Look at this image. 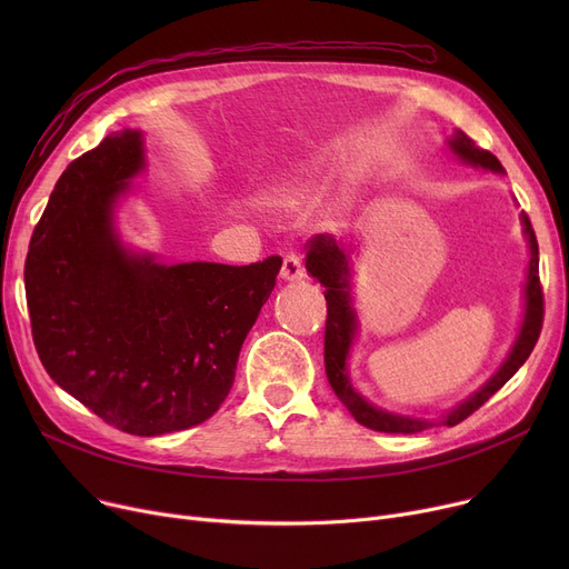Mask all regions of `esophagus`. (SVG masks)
I'll use <instances>...</instances> for the list:
<instances>
[{
	"mask_svg": "<svg viewBox=\"0 0 569 569\" xmlns=\"http://www.w3.org/2000/svg\"><path fill=\"white\" fill-rule=\"evenodd\" d=\"M302 277H305L302 260L297 258L295 253L286 256L283 258V267H281V279H286V281H300Z\"/></svg>",
	"mask_w": 569,
	"mask_h": 569,
	"instance_id": "34e87169",
	"label": "esophagus"
}]
</instances>
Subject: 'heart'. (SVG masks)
<instances>
[{"instance_id": "obj_1", "label": "heart", "mask_w": 569, "mask_h": 569, "mask_svg": "<svg viewBox=\"0 0 569 569\" xmlns=\"http://www.w3.org/2000/svg\"><path fill=\"white\" fill-rule=\"evenodd\" d=\"M316 196H318V187L316 184H302V187L290 189L281 200L286 204H300V202H307V200H311Z\"/></svg>"}]
</instances>
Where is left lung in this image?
Instances as JSON below:
<instances>
[{
    "label": "left lung",
    "mask_w": 569,
    "mask_h": 569,
    "mask_svg": "<svg viewBox=\"0 0 569 569\" xmlns=\"http://www.w3.org/2000/svg\"><path fill=\"white\" fill-rule=\"evenodd\" d=\"M450 147L455 154L472 166H482L496 172H502L500 161L482 149L472 138H468L463 131H457L450 140ZM523 232L528 239L530 249V262H528V281H526V316L519 339L507 357L500 371L482 387L480 392H475L470 399H466L461 406L450 410L440 417V425L455 427L470 417L477 408H482L500 387L510 380L519 367L528 360L537 339L542 332L545 322V292L540 283V249H537V237L530 226L528 214H521ZM307 269L313 279H318L327 290V322H325V371L327 380H330L335 395L339 401L348 408V412L357 422L367 429L382 431V433H417L436 427V420H420V417H406V415H392L385 412L369 401H365L360 395L352 390L346 371V357L355 339V311L350 309V295H348V256L343 247L337 244V239L330 234H316L307 242Z\"/></svg>",
    "instance_id": "left-lung-1"
}]
</instances>
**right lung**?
Masks as SVG:
<instances>
[{
	"mask_svg": "<svg viewBox=\"0 0 569 569\" xmlns=\"http://www.w3.org/2000/svg\"><path fill=\"white\" fill-rule=\"evenodd\" d=\"M142 166L138 131L110 133L69 163L29 242L24 292L48 376L106 425L161 436L226 401L281 258L168 267L127 253L112 202Z\"/></svg>",
	"mask_w": 569,
	"mask_h": 569,
	"instance_id": "add662e5",
	"label": "right lung"
}]
</instances>
